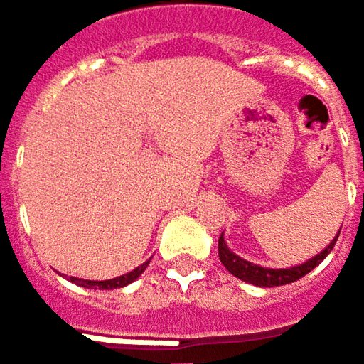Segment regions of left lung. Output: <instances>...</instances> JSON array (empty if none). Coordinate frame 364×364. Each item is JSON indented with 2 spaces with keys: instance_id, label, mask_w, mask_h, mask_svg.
<instances>
[{
  "instance_id": "left-lung-1",
  "label": "left lung",
  "mask_w": 364,
  "mask_h": 364,
  "mask_svg": "<svg viewBox=\"0 0 364 364\" xmlns=\"http://www.w3.org/2000/svg\"><path fill=\"white\" fill-rule=\"evenodd\" d=\"M336 240H338V236H336ZM336 240H333L329 247L325 248L321 255H317V257L309 259V261H306V263H302V265L290 267V269H267V267H259V265H252L250 261L240 259L238 255H234V252L228 248V245L223 242V234H221L220 240H218V252H220V261L223 263V267L232 273V275H236L238 279L248 282V284H252V286L273 288V286L292 284V282H296V279H300V277H304L309 272H313V269L323 261L325 257L331 252V248H333V245H336Z\"/></svg>"
}]
</instances>
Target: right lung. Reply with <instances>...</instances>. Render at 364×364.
Segmentation results:
<instances>
[{"instance_id": "add662e5", "label": "right lung", "mask_w": 364, "mask_h": 364, "mask_svg": "<svg viewBox=\"0 0 364 364\" xmlns=\"http://www.w3.org/2000/svg\"><path fill=\"white\" fill-rule=\"evenodd\" d=\"M146 265H149V261L143 263L141 267H136L134 272L126 273V275H119V277H114V279H105V282H91V279H78V277H70L74 284H78V286H85V288H99V290H114V288H124V286H128L130 282H134L141 273L146 269Z\"/></svg>"}]
</instances>
